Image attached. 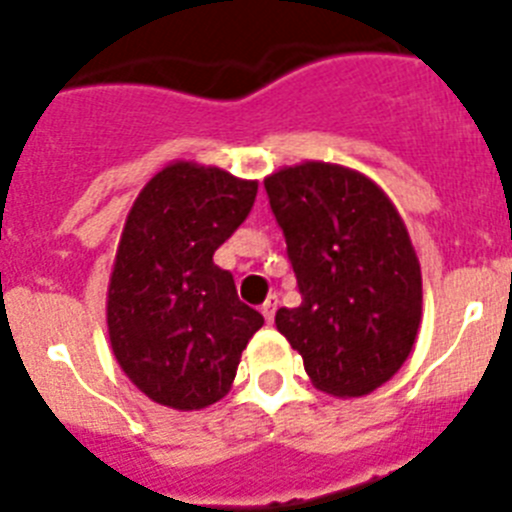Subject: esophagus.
<instances>
[{
  "instance_id": "obj_1",
  "label": "esophagus",
  "mask_w": 512,
  "mask_h": 512,
  "mask_svg": "<svg viewBox=\"0 0 512 512\" xmlns=\"http://www.w3.org/2000/svg\"><path fill=\"white\" fill-rule=\"evenodd\" d=\"M277 305H279L277 295H269V297H266L264 305H261V315H264V318H266V323H271V320H274V312H277Z\"/></svg>"
}]
</instances>
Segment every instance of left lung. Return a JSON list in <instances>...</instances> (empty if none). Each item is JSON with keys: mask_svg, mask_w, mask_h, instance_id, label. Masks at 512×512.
<instances>
[{"mask_svg": "<svg viewBox=\"0 0 512 512\" xmlns=\"http://www.w3.org/2000/svg\"><path fill=\"white\" fill-rule=\"evenodd\" d=\"M300 287L277 330L333 397H361L397 374L423 315L420 264L390 197L354 169L325 161L264 179Z\"/></svg>", "mask_w": 512, "mask_h": 512, "instance_id": "obj_1", "label": "left lung"}]
</instances>
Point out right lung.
Wrapping results in <instances>:
<instances>
[{
  "mask_svg": "<svg viewBox=\"0 0 512 512\" xmlns=\"http://www.w3.org/2000/svg\"><path fill=\"white\" fill-rule=\"evenodd\" d=\"M259 182L176 161L140 189L107 289L112 354L158 405L200 410L225 397L264 325L212 261L251 212Z\"/></svg>",
  "mask_w": 512,
  "mask_h": 512,
  "instance_id": "add662e5",
  "label": "right lung"
}]
</instances>
